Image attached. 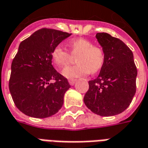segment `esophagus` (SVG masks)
<instances>
[{"label": "esophagus", "instance_id": "esophagus-1", "mask_svg": "<svg viewBox=\"0 0 148 148\" xmlns=\"http://www.w3.org/2000/svg\"><path fill=\"white\" fill-rule=\"evenodd\" d=\"M75 82H76V80H69V84L70 85H71L73 86L74 84H75Z\"/></svg>", "mask_w": 148, "mask_h": 148}]
</instances>
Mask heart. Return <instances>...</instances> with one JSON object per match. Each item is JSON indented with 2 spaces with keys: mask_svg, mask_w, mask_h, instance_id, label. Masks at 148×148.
I'll return each mask as SVG.
<instances>
[{
  "mask_svg": "<svg viewBox=\"0 0 148 148\" xmlns=\"http://www.w3.org/2000/svg\"><path fill=\"white\" fill-rule=\"evenodd\" d=\"M71 53L76 56L75 66L66 67L63 75L68 79L85 76L90 72L94 74L101 69L104 64L105 54L101 47L93 46L88 39H73L68 43ZM71 59V55L61 45L56 46L52 51V60L57 68H63Z\"/></svg>",
  "mask_w": 148,
  "mask_h": 148,
  "instance_id": "heart-1",
  "label": "heart"
}]
</instances>
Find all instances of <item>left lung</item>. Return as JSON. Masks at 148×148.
<instances>
[{"label":"left lung","instance_id":"8db88e82","mask_svg":"<svg viewBox=\"0 0 148 148\" xmlns=\"http://www.w3.org/2000/svg\"><path fill=\"white\" fill-rule=\"evenodd\" d=\"M95 37L104 51L105 60L99 76L88 82L84 102L95 114L115 116L128 108L136 93L134 54L123 42L109 34L97 33Z\"/></svg>","mask_w":148,"mask_h":148}]
</instances>
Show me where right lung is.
Listing matches in <instances>:
<instances>
[{
	"instance_id": "obj_1",
	"label": "right lung",
	"mask_w": 148,
	"mask_h": 148,
	"mask_svg": "<svg viewBox=\"0 0 148 148\" xmlns=\"http://www.w3.org/2000/svg\"><path fill=\"white\" fill-rule=\"evenodd\" d=\"M71 35L42 29L19 45L11 64L9 90L17 108L26 116L47 118L61 109L71 85L53 68L52 51ZM51 79L55 82L49 83Z\"/></svg>"
}]
</instances>
